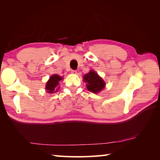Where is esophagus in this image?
<instances>
[{
	"mask_svg": "<svg viewBox=\"0 0 160 160\" xmlns=\"http://www.w3.org/2000/svg\"><path fill=\"white\" fill-rule=\"evenodd\" d=\"M71 73L72 74H76L77 73V71H76V70H72Z\"/></svg>",
	"mask_w": 160,
	"mask_h": 160,
	"instance_id": "34e87169",
	"label": "esophagus"
}]
</instances>
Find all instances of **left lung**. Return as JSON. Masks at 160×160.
<instances>
[{
  "label": "left lung",
  "instance_id": "8db88e82",
  "mask_svg": "<svg viewBox=\"0 0 160 160\" xmlns=\"http://www.w3.org/2000/svg\"><path fill=\"white\" fill-rule=\"evenodd\" d=\"M83 80L86 82L87 89L93 93H98L104 88L106 83L94 70H90L84 75Z\"/></svg>",
  "mask_w": 160,
  "mask_h": 160
}]
</instances>
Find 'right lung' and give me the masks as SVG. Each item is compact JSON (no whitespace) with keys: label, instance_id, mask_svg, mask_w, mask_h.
Instances as JSON below:
<instances>
[{"label":"right lung","instance_id":"obj_1","mask_svg":"<svg viewBox=\"0 0 160 160\" xmlns=\"http://www.w3.org/2000/svg\"><path fill=\"white\" fill-rule=\"evenodd\" d=\"M63 78L59 76L58 75H52L50 77L49 80H48L47 82V85H46V90H47V92L48 93H54L58 91V88H57L59 81H61Z\"/></svg>","mask_w":160,"mask_h":160}]
</instances>
